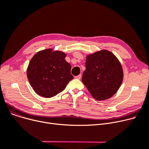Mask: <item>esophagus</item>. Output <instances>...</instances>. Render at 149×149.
Segmentation results:
<instances>
[{
  "label": "esophagus",
  "instance_id": "1",
  "mask_svg": "<svg viewBox=\"0 0 149 149\" xmlns=\"http://www.w3.org/2000/svg\"><path fill=\"white\" fill-rule=\"evenodd\" d=\"M81 74H80V75H77V76H75V79H79V80L81 79Z\"/></svg>",
  "mask_w": 149,
  "mask_h": 149
}]
</instances>
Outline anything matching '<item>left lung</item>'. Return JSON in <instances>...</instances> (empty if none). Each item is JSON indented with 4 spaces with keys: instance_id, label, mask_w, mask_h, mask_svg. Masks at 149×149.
<instances>
[{
    "instance_id": "obj_1",
    "label": "left lung",
    "mask_w": 149,
    "mask_h": 149,
    "mask_svg": "<svg viewBox=\"0 0 149 149\" xmlns=\"http://www.w3.org/2000/svg\"><path fill=\"white\" fill-rule=\"evenodd\" d=\"M82 82L92 96L97 100L112 97L120 88L123 79L120 62L114 55L102 50L88 55Z\"/></svg>"
}]
</instances>
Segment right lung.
Returning a JSON list of instances; mask_svg holds the SVG:
<instances>
[{
	"instance_id": "right-lung-1",
	"label": "right lung",
	"mask_w": 149,
	"mask_h": 149,
	"mask_svg": "<svg viewBox=\"0 0 149 149\" xmlns=\"http://www.w3.org/2000/svg\"><path fill=\"white\" fill-rule=\"evenodd\" d=\"M66 54L52 49L36 53L27 69V77L34 91L41 97L51 98L62 92L74 79Z\"/></svg>"
}]
</instances>
